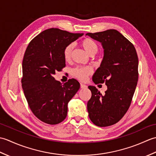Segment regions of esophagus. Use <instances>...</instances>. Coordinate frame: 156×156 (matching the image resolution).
I'll use <instances>...</instances> for the list:
<instances>
[{"label":"esophagus","instance_id":"esophagus-1","mask_svg":"<svg viewBox=\"0 0 156 156\" xmlns=\"http://www.w3.org/2000/svg\"><path fill=\"white\" fill-rule=\"evenodd\" d=\"M80 88L82 89H84V88H87V86L85 85L84 84H80Z\"/></svg>","mask_w":156,"mask_h":156}]
</instances>
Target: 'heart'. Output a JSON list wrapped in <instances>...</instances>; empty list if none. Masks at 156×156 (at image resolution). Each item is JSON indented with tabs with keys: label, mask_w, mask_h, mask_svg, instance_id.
Masks as SVG:
<instances>
[{
	"label": "heart",
	"mask_w": 156,
	"mask_h": 156,
	"mask_svg": "<svg viewBox=\"0 0 156 156\" xmlns=\"http://www.w3.org/2000/svg\"><path fill=\"white\" fill-rule=\"evenodd\" d=\"M80 45L84 50L90 55L92 53H97L98 51V45L93 39L90 38H84L80 41ZM73 50V45L68 44L63 50V57L66 61H68L71 57ZM93 69L90 66H78L72 70V75L74 78L80 81L87 80L88 76L92 74Z\"/></svg>",
	"instance_id": "heart-1"
}]
</instances>
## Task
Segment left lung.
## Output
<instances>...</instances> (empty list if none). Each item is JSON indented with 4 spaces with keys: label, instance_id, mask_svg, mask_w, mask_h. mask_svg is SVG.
Wrapping results in <instances>:
<instances>
[{
    "label": "left lung",
    "instance_id": "1",
    "mask_svg": "<svg viewBox=\"0 0 156 156\" xmlns=\"http://www.w3.org/2000/svg\"><path fill=\"white\" fill-rule=\"evenodd\" d=\"M86 35L100 41L104 49L103 59L92 80L107 86L104 94L88 87L92 92L88 116L94 125L107 127L120 121L130 107L138 80V56L133 44L115 29Z\"/></svg>",
    "mask_w": 156,
    "mask_h": 156
}]
</instances>
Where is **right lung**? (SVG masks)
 I'll use <instances>...</instances> for the list:
<instances>
[{"mask_svg": "<svg viewBox=\"0 0 156 156\" xmlns=\"http://www.w3.org/2000/svg\"><path fill=\"white\" fill-rule=\"evenodd\" d=\"M82 35L48 29L33 39L26 49L22 88L32 112L45 123L56 125L64 121L68 102L80 88V83L74 78L62 85L53 75L66 66L64 48Z\"/></svg>", "mask_w": 156, "mask_h": 156, "instance_id": "add662e5", "label": "right lung"}]
</instances>
